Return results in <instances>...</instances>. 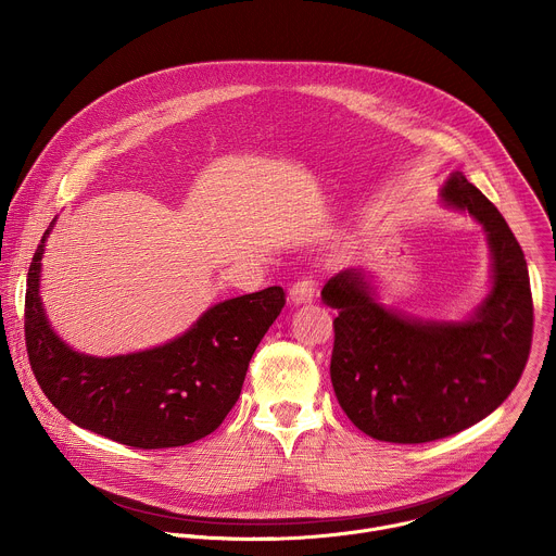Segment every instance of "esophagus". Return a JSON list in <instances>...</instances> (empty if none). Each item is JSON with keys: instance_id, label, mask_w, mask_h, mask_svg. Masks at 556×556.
I'll use <instances>...</instances> for the list:
<instances>
[{"instance_id": "esophagus-1", "label": "esophagus", "mask_w": 556, "mask_h": 556, "mask_svg": "<svg viewBox=\"0 0 556 556\" xmlns=\"http://www.w3.org/2000/svg\"><path fill=\"white\" fill-rule=\"evenodd\" d=\"M316 292V279L312 275H305L301 279H296L290 288V301L292 303H309L314 299Z\"/></svg>"}]
</instances>
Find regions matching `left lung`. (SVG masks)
I'll return each mask as SVG.
<instances>
[{
	"mask_svg": "<svg viewBox=\"0 0 556 556\" xmlns=\"http://www.w3.org/2000/svg\"><path fill=\"white\" fill-rule=\"evenodd\" d=\"M440 195L484 226L493 253V290L468 321L395 314L374 301L356 270L339 273L321 292L339 309L330 363L337 401L380 442L422 444L480 422L517 387L532 345L528 266L504 215L459 172Z\"/></svg>",
	"mask_w": 556,
	"mask_h": 556,
	"instance_id": "obj_1",
	"label": "left lung"
}]
</instances>
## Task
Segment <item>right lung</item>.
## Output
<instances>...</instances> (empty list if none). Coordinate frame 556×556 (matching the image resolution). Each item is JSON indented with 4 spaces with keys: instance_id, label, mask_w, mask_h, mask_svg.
<instances>
[{
    "instance_id": "add662e5",
    "label": "right lung",
    "mask_w": 556,
    "mask_h": 556,
    "mask_svg": "<svg viewBox=\"0 0 556 556\" xmlns=\"http://www.w3.org/2000/svg\"><path fill=\"white\" fill-rule=\"evenodd\" d=\"M52 224L33 255L24 312L28 361L48 401L76 427L134 448L185 446L213 433L240 399L249 363L286 305L283 288L222 301L161 348L86 356L70 350L43 314L39 273Z\"/></svg>"
}]
</instances>
